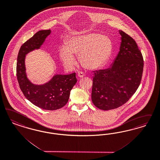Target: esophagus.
<instances>
[{
	"label": "esophagus",
	"mask_w": 160,
	"mask_h": 160,
	"mask_svg": "<svg viewBox=\"0 0 160 160\" xmlns=\"http://www.w3.org/2000/svg\"><path fill=\"white\" fill-rule=\"evenodd\" d=\"M77 76L79 78H83V77L85 76V74L82 72H78V74H77Z\"/></svg>",
	"instance_id": "1"
}]
</instances>
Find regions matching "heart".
Returning <instances> with one entry per match:
<instances>
[{"label": "heart", "mask_w": 160, "mask_h": 160, "mask_svg": "<svg viewBox=\"0 0 160 160\" xmlns=\"http://www.w3.org/2000/svg\"><path fill=\"white\" fill-rule=\"evenodd\" d=\"M112 52L113 44L108 37L90 32L72 38L68 41L66 47L61 48L59 54L66 65L74 64V55H78V60L83 67L97 70L107 63Z\"/></svg>", "instance_id": "obj_1"}]
</instances>
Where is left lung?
<instances>
[{"instance_id":"8db88e82","label":"left lung","mask_w":160,"mask_h":160,"mask_svg":"<svg viewBox=\"0 0 160 160\" xmlns=\"http://www.w3.org/2000/svg\"><path fill=\"white\" fill-rule=\"evenodd\" d=\"M120 51L112 66L94 72L92 100L98 108H118L135 93L142 76L143 57L135 41L119 30Z\"/></svg>"}]
</instances>
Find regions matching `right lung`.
I'll use <instances>...</instances> for the list:
<instances>
[{"mask_svg": "<svg viewBox=\"0 0 160 160\" xmlns=\"http://www.w3.org/2000/svg\"><path fill=\"white\" fill-rule=\"evenodd\" d=\"M51 31L37 32L21 47L18 55L17 76L19 88L27 99L45 110L60 109L66 105L70 91L77 82L76 72L68 75H55L49 82L42 85L31 83L25 73V58L30 51L38 49Z\"/></svg>", "mask_w": 160, "mask_h": 160, "instance_id": "right-lung-1", "label": "right lung"}]
</instances>
